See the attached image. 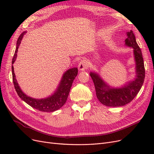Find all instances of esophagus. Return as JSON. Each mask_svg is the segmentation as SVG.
<instances>
[{
  "mask_svg": "<svg viewBox=\"0 0 154 154\" xmlns=\"http://www.w3.org/2000/svg\"><path fill=\"white\" fill-rule=\"evenodd\" d=\"M88 67V63L85 60H82L80 61V62L79 63L78 65V69L80 71H85V69H87Z\"/></svg>",
  "mask_w": 154,
  "mask_h": 154,
  "instance_id": "1",
  "label": "esophagus"
}]
</instances>
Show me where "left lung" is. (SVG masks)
Instances as JSON below:
<instances>
[{
    "instance_id": "left-lung-1",
    "label": "left lung",
    "mask_w": 154,
    "mask_h": 154,
    "mask_svg": "<svg viewBox=\"0 0 154 154\" xmlns=\"http://www.w3.org/2000/svg\"><path fill=\"white\" fill-rule=\"evenodd\" d=\"M125 45L133 49L136 72L134 80L126 82L122 86L115 87L107 83L98 72H90V76L94 84L97 98L105 106L115 107L127 105L136 97L143 84L145 76L143 58L132 30L127 32Z\"/></svg>"
}]
</instances>
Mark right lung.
<instances>
[{"label": "right lung", "mask_w": 154, "mask_h": 154, "mask_svg": "<svg viewBox=\"0 0 154 154\" xmlns=\"http://www.w3.org/2000/svg\"><path fill=\"white\" fill-rule=\"evenodd\" d=\"M26 31H24L18 37L16 50L15 54L13 56L12 60V64L15 62L17 57V52L18 47L21 43V40L24 37V35L26 33ZM12 75H13V82L17 94L20 98L25 101L27 104H28L32 108L36 110L42 112H54L60 109L61 107L66 103L69 96L70 89L72 86L73 81L75 79L78 74V68L73 67L69 69L65 72L62 76L61 80L59 82L58 87L55 91L49 96H47L44 98H34L30 96H28L26 94L22 91L20 87L18 85L16 79L15 74L14 72V67L12 66Z\"/></svg>", "instance_id": "obj_1"}]
</instances>
